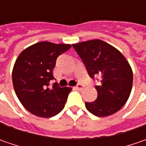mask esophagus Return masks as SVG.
Segmentation results:
<instances>
[{
  "mask_svg": "<svg viewBox=\"0 0 146 146\" xmlns=\"http://www.w3.org/2000/svg\"><path fill=\"white\" fill-rule=\"evenodd\" d=\"M76 89H78V90H82L83 88H84V85H82L80 84H77L76 86Z\"/></svg>",
  "mask_w": 146,
  "mask_h": 146,
  "instance_id": "1",
  "label": "esophagus"
}]
</instances>
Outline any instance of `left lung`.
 I'll use <instances>...</instances> for the list:
<instances>
[{
    "label": "left lung",
    "instance_id": "8db88e82",
    "mask_svg": "<svg viewBox=\"0 0 146 146\" xmlns=\"http://www.w3.org/2000/svg\"><path fill=\"white\" fill-rule=\"evenodd\" d=\"M84 63L89 76L100 75L101 84L95 88L98 98L85 102L87 110L98 117L116 113L124 106L132 91L133 75L125 57L115 47L101 40L72 44Z\"/></svg>",
    "mask_w": 146,
    "mask_h": 146
}]
</instances>
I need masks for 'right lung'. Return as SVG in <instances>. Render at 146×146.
Returning a JSON list of instances; mask_svg holds the SVG:
<instances>
[{
  "label": "right lung",
  "instance_id": "add662e5",
  "mask_svg": "<svg viewBox=\"0 0 146 146\" xmlns=\"http://www.w3.org/2000/svg\"><path fill=\"white\" fill-rule=\"evenodd\" d=\"M71 47L67 44L48 41L34 44L20 53L14 63L12 80L22 105L33 115L50 118L64 108L71 88H60L54 83L53 70L59 55Z\"/></svg>",
  "mask_w": 146,
  "mask_h": 146
}]
</instances>
